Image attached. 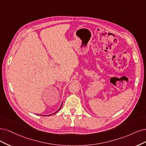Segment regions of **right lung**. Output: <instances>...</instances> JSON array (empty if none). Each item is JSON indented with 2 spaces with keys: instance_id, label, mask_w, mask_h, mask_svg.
Here are the masks:
<instances>
[{
  "instance_id": "add662e5",
  "label": "right lung",
  "mask_w": 146,
  "mask_h": 146,
  "mask_svg": "<svg viewBox=\"0 0 146 146\" xmlns=\"http://www.w3.org/2000/svg\"><path fill=\"white\" fill-rule=\"evenodd\" d=\"M62 104H61V105H60V108H59V109H58V110L57 111H56V112H54V113H52V114H51V115H53V114L56 113V112H58V111H59V110L60 109V108H61V107H62ZM41 116H45V115H41ZM46 116H48V115H46Z\"/></svg>"
}]
</instances>
